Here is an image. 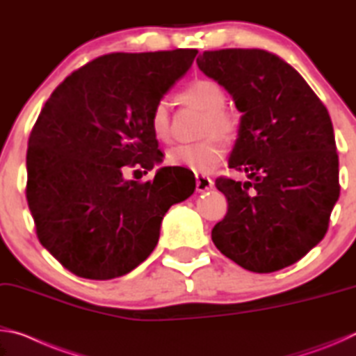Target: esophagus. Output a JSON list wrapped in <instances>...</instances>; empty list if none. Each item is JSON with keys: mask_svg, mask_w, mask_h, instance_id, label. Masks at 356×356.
<instances>
[{"mask_svg": "<svg viewBox=\"0 0 356 356\" xmlns=\"http://www.w3.org/2000/svg\"><path fill=\"white\" fill-rule=\"evenodd\" d=\"M213 188V180L207 177V176H202V174H196V190L200 193L204 191H209Z\"/></svg>", "mask_w": 356, "mask_h": 356, "instance_id": "34e87169", "label": "esophagus"}]
</instances>
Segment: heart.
I'll return each mask as SVG.
<instances>
[{"label": "heart", "mask_w": 356, "mask_h": 356, "mask_svg": "<svg viewBox=\"0 0 356 356\" xmlns=\"http://www.w3.org/2000/svg\"><path fill=\"white\" fill-rule=\"evenodd\" d=\"M186 104L195 105L204 113H207V122L204 129V136L212 134L231 135L236 127L232 116L222 108L226 105V94L218 83L212 80H197L191 83L182 94ZM150 129L159 141H170V105L166 100L156 102L150 113ZM225 152V146L218 138H207L196 144H184L172 147L168 152V163L172 166L190 168L196 172H209L218 163Z\"/></svg>", "instance_id": "obj_1"}]
</instances>
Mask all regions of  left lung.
<instances>
[{
  "label": "left lung",
  "instance_id": "1",
  "mask_svg": "<svg viewBox=\"0 0 356 356\" xmlns=\"http://www.w3.org/2000/svg\"><path fill=\"white\" fill-rule=\"evenodd\" d=\"M196 64L242 113L229 168L246 180L216 179L227 213L212 240L250 272H278L321 242L339 197L330 114L305 78L270 51H204Z\"/></svg>",
  "mask_w": 356,
  "mask_h": 356
}]
</instances>
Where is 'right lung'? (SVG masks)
I'll list each match as a JSON object with an SVG mask.
<instances>
[{"mask_svg": "<svg viewBox=\"0 0 356 356\" xmlns=\"http://www.w3.org/2000/svg\"><path fill=\"white\" fill-rule=\"evenodd\" d=\"M196 53L97 58L42 108L28 141V206L42 246L80 278L105 281L135 270L159 243L165 213L195 191L185 168H160L146 184L124 179L122 170L161 163L150 113Z\"/></svg>", "mask_w": 356, "mask_h": 356, "instance_id": "1", "label": "right lung"}]
</instances>
